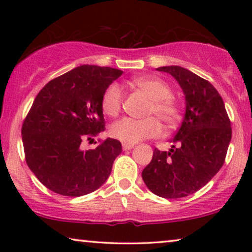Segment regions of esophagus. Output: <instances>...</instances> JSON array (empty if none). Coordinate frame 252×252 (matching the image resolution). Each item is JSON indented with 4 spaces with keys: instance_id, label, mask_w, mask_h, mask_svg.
Instances as JSON below:
<instances>
[{
    "instance_id": "1",
    "label": "esophagus",
    "mask_w": 252,
    "mask_h": 252,
    "mask_svg": "<svg viewBox=\"0 0 252 252\" xmlns=\"http://www.w3.org/2000/svg\"><path fill=\"white\" fill-rule=\"evenodd\" d=\"M134 148V144H128V143H123V149L124 150H130Z\"/></svg>"
}]
</instances>
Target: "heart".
<instances>
[{
    "label": "heart",
    "instance_id": "obj_1",
    "mask_svg": "<svg viewBox=\"0 0 252 252\" xmlns=\"http://www.w3.org/2000/svg\"><path fill=\"white\" fill-rule=\"evenodd\" d=\"M134 87L143 92L150 98L143 119L123 118L113 123L110 127V135L124 143L134 144L141 140L155 137L160 133L163 122L166 126H172L180 118V106L172 96V89L167 82L156 75H141L132 80ZM124 95L122 88L117 84H111L102 95L101 106L103 112L109 117L119 115L123 106ZM153 114V116H150ZM158 118L156 119V117Z\"/></svg>",
    "mask_w": 252,
    "mask_h": 252
}]
</instances>
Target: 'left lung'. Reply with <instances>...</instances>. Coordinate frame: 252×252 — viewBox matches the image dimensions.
Here are the masks:
<instances>
[{
  "mask_svg": "<svg viewBox=\"0 0 252 252\" xmlns=\"http://www.w3.org/2000/svg\"><path fill=\"white\" fill-rule=\"evenodd\" d=\"M177 79L186 97V113L170 151L154 150L142 179L155 195L181 198L208 184L225 163L232 127L218 91L181 66L157 68Z\"/></svg>",
  "mask_w": 252,
  "mask_h": 252,
  "instance_id": "obj_1",
  "label": "left lung"
}]
</instances>
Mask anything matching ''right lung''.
<instances>
[{
    "mask_svg": "<svg viewBox=\"0 0 252 252\" xmlns=\"http://www.w3.org/2000/svg\"><path fill=\"white\" fill-rule=\"evenodd\" d=\"M123 71L81 65L53 79L39 92L22 127L27 166L41 184L60 195L78 197L106 181L122 143L103 140L82 150L105 129L102 95Z\"/></svg>",
    "mask_w": 252,
    "mask_h": 252,
    "instance_id": "1",
    "label": "right lung"
}]
</instances>
